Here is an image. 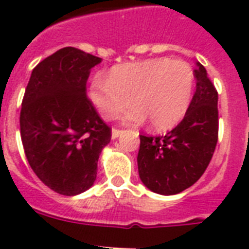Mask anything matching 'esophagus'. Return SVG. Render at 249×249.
Instances as JSON below:
<instances>
[{
  "instance_id": "esophagus-1",
  "label": "esophagus",
  "mask_w": 249,
  "mask_h": 249,
  "mask_svg": "<svg viewBox=\"0 0 249 249\" xmlns=\"http://www.w3.org/2000/svg\"><path fill=\"white\" fill-rule=\"evenodd\" d=\"M121 130H117V129H112V133H111V138L112 140H116V138H119V137L121 136Z\"/></svg>"
}]
</instances>
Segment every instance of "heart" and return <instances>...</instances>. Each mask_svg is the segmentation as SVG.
<instances>
[{"mask_svg": "<svg viewBox=\"0 0 249 249\" xmlns=\"http://www.w3.org/2000/svg\"><path fill=\"white\" fill-rule=\"evenodd\" d=\"M194 88L195 75L189 63L156 58L116 66L108 79L95 76L89 97L105 119H115L132 98L136 107L125 113V123L141 124L147 117L154 129H168L187 112Z\"/></svg>", "mask_w": 249, "mask_h": 249, "instance_id": "obj_1", "label": "heart"}]
</instances>
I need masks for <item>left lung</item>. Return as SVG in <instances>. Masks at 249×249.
Here are the masks:
<instances>
[{
    "label": "left lung",
    "mask_w": 249,
    "mask_h": 249,
    "mask_svg": "<svg viewBox=\"0 0 249 249\" xmlns=\"http://www.w3.org/2000/svg\"><path fill=\"white\" fill-rule=\"evenodd\" d=\"M196 90L185 117L161 137H141L137 163L141 181L152 193L176 195L203 176L217 144L218 94L199 62Z\"/></svg>",
    "instance_id": "8db88e82"
}]
</instances>
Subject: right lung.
<instances>
[{
	"label": "right lung",
	"mask_w": 249,
	"mask_h": 249,
	"mask_svg": "<svg viewBox=\"0 0 249 249\" xmlns=\"http://www.w3.org/2000/svg\"><path fill=\"white\" fill-rule=\"evenodd\" d=\"M101 58L63 48L37 64L25 89L20 136L36 176L55 193L75 196L97 178L111 129L86 97L90 70Z\"/></svg>",
	"instance_id": "1"
}]
</instances>
